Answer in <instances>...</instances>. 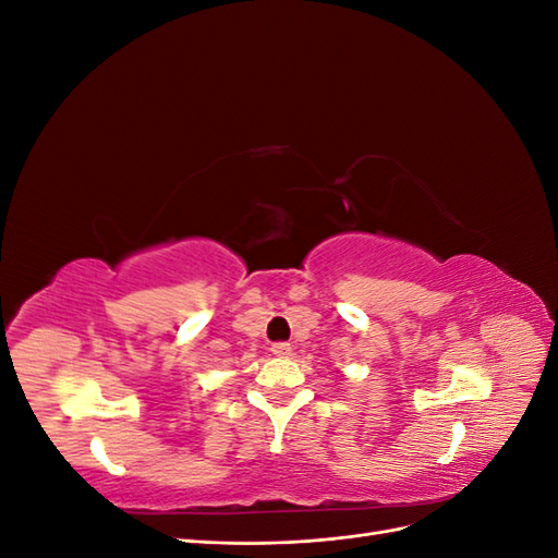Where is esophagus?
<instances>
[{
	"label": "esophagus",
	"mask_w": 558,
	"mask_h": 558,
	"mask_svg": "<svg viewBox=\"0 0 558 558\" xmlns=\"http://www.w3.org/2000/svg\"><path fill=\"white\" fill-rule=\"evenodd\" d=\"M272 353H275V356H279V359H286L291 353V344L289 342H275L272 344Z\"/></svg>",
	"instance_id": "34e87169"
}]
</instances>
